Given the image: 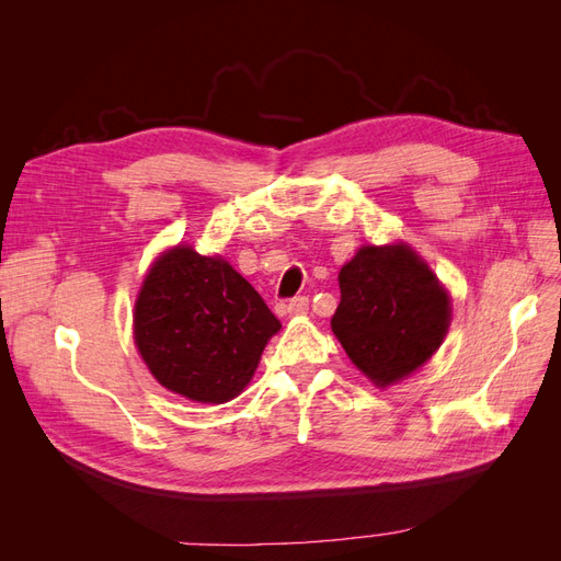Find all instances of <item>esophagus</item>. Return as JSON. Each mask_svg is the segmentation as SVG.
Returning a JSON list of instances; mask_svg holds the SVG:
<instances>
[{
    "label": "esophagus",
    "mask_w": 561,
    "mask_h": 561,
    "mask_svg": "<svg viewBox=\"0 0 561 561\" xmlns=\"http://www.w3.org/2000/svg\"><path fill=\"white\" fill-rule=\"evenodd\" d=\"M309 311V297H295L290 304H287V313L290 316H307Z\"/></svg>",
    "instance_id": "obj_1"
}]
</instances>
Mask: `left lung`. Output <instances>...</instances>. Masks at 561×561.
<instances>
[{
  "label": "left lung",
  "mask_w": 561,
  "mask_h": 561,
  "mask_svg": "<svg viewBox=\"0 0 561 561\" xmlns=\"http://www.w3.org/2000/svg\"><path fill=\"white\" fill-rule=\"evenodd\" d=\"M339 290L332 332L379 388L428 363L449 330L447 290L404 243L363 245L339 271Z\"/></svg>",
  "instance_id": "left-lung-1"
}]
</instances>
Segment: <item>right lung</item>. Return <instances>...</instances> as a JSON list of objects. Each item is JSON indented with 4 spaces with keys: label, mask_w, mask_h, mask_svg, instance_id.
Segmentation results:
<instances>
[{
    "label": "right lung",
    "mask_w": 561,
    "mask_h": 561,
    "mask_svg": "<svg viewBox=\"0 0 561 561\" xmlns=\"http://www.w3.org/2000/svg\"><path fill=\"white\" fill-rule=\"evenodd\" d=\"M278 330L280 320L239 271L192 245L151 264L133 313L135 346L154 379L210 404L241 393Z\"/></svg>",
    "instance_id": "right-lung-1"
}]
</instances>
